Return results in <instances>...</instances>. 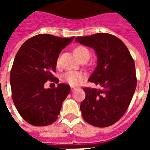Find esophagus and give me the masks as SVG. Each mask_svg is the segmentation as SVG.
Wrapping results in <instances>:
<instances>
[{"mask_svg": "<svg viewBox=\"0 0 150 150\" xmlns=\"http://www.w3.org/2000/svg\"><path fill=\"white\" fill-rule=\"evenodd\" d=\"M75 89H76V88H75V87H71V91H75Z\"/></svg>", "mask_w": 150, "mask_h": 150, "instance_id": "esophagus-1", "label": "esophagus"}]
</instances>
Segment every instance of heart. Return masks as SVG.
<instances>
[{
	"label": "heart",
	"instance_id": "b5f03b06",
	"mask_svg": "<svg viewBox=\"0 0 150 150\" xmlns=\"http://www.w3.org/2000/svg\"><path fill=\"white\" fill-rule=\"evenodd\" d=\"M74 54L78 59H80L84 56H89V50L84 46H77L74 50ZM84 75L81 72L67 71L62 76V80L67 83L71 86H77L82 82Z\"/></svg>",
	"mask_w": 150,
	"mask_h": 150
}]
</instances>
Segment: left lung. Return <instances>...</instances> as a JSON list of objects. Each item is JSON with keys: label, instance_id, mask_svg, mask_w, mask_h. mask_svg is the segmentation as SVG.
I'll return each instance as SVG.
<instances>
[{"label": "left lung", "instance_id": "obj_1", "mask_svg": "<svg viewBox=\"0 0 150 150\" xmlns=\"http://www.w3.org/2000/svg\"><path fill=\"white\" fill-rule=\"evenodd\" d=\"M75 40L93 48L97 55V66L88 81L100 88H83L82 116L96 127L112 125L125 113L136 90L134 60L125 43L112 34L100 33Z\"/></svg>", "mask_w": 150, "mask_h": 150}]
</instances>
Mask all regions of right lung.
<instances>
[{
  "label": "right lung",
  "mask_w": 150,
  "mask_h": 150,
  "mask_svg": "<svg viewBox=\"0 0 150 150\" xmlns=\"http://www.w3.org/2000/svg\"><path fill=\"white\" fill-rule=\"evenodd\" d=\"M73 39L38 34L25 41L15 56L10 71L12 99L21 117L32 125H49L58 119L71 88L59 83L46 89L44 84L47 80L59 83L53 75L57 60Z\"/></svg>",
  "instance_id": "1"
}]
</instances>
